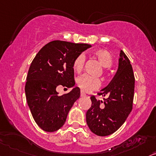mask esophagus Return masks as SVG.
I'll use <instances>...</instances> for the list:
<instances>
[{"instance_id": "34e87169", "label": "esophagus", "mask_w": 156, "mask_h": 156, "mask_svg": "<svg viewBox=\"0 0 156 156\" xmlns=\"http://www.w3.org/2000/svg\"><path fill=\"white\" fill-rule=\"evenodd\" d=\"M80 95H81V96H86V94H85L84 91H83V90H81V92H80Z\"/></svg>"}]
</instances>
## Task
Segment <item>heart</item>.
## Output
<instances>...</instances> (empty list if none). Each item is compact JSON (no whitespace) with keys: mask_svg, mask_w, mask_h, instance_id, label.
<instances>
[{"mask_svg":"<svg viewBox=\"0 0 156 156\" xmlns=\"http://www.w3.org/2000/svg\"><path fill=\"white\" fill-rule=\"evenodd\" d=\"M94 55L98 59L99 62L104 68H109L113 62L112 56L109 51L104 49L95 50L94 52ZM85 55L80 54L75 58L73 63V68L76 73H80L83 70L85 63ZM77 84L80 89L83 91L90 92L91 90L96 89L101 86V81L98 78L91 77L88 75H83L78 77L77 79Z\"/></svg>","mask_w":156,"mask_h":156,"instance_id":"b5f03b06","label":"heart"}]
</instances>
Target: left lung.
<instances>
[{
	"label": "left lung",
	"instance_id": "left-lung-1",
	"mask_svg": "<svg viewBox=\"0 0 156 156\" xmlns=\"http://www.w3.org/2000/svg\"><path fill=\"white\" fill-rule=\"evenodd\" d=\"M119 67L109 84L98 95L106 96L104 101L90 96L91 106L86 112V123L93 133L107 136L117 130L133 109L135 76L130 61L120 51Z\"/></svg>",
	"mask_w": 156,
	"mask_h": 156
}]
</instances>
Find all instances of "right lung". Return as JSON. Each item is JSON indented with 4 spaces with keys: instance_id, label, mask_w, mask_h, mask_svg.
Here are the masks:
<instances>
[{
    "instance_id": "obj_1",
    "label": "right lung",
    "mask_w": 156,
    "mask_h": 156,
    "mask_svg": "<svg viewBox=\"0 0 156 156\" xmlns=\"http://www.w3.org/2000/svg\"><path fill=\"white\" fill-rule=\"evenodd\" d=\"M91 45L55 40L39 51L29 67L25 86L26 97L37 125L52 133L62 127L80 90L75 87L70 92L59 95L56 88L62 85L74 86L75 58Z\"/></svg>"
}]
</instances>
